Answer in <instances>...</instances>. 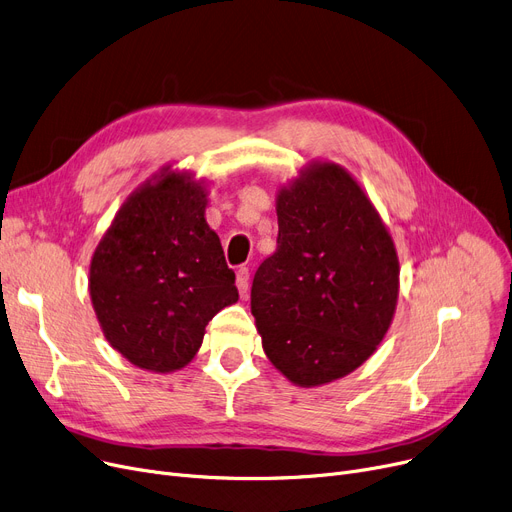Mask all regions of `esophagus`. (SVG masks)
<instances>
[{"instance_id": "esophagus-1", "label": "esophagus", "mask_w": 512, "mask_h": 512, "mask_svg": "<svg viewBox=\"0 0 512 512\" xmlns=\"http://www.w3.org/2000/svg\"><path fill=\"white\" fill-rule=\"evenodd\" d=\"M235 285H237V291L241 298L248 296V287H250V271L246 269V266H241V269H237L235 273Z\"/></svg>"}]
</instances>
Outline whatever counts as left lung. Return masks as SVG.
Segmentation results:
<instances>
[{
  "instance_id": "1",
  "label": "left lung",
  "mask_w": 512,
  "mask_h": 512,
  "mask_svg": "<svg viewBox=\"0 0 512 512\" xmlns=\"http://www.w3.org/2000/svg\"><path fill=\"white\" fill-rule=\"evenodd\" d=\"M277 252L252 283V314L273 367L300 387L367 362L394 321L396 243L344 166L308 162L277 191Z\"/></svg>"
}]
</instances>
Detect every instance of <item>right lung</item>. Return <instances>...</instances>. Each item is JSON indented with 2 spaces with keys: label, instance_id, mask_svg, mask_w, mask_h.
I'll use <instances>...</instances> for the list:
<instances>
[{
  "label": "right lung",
  "instance_id": "add662e5",
  "mask_svg": "<svg viewBox=\"0 0 512 512\" xmlns=\"http://www.w3.org/2000/svg\"><path fill=\"white\" fill-rule=\"evenodd\" d=\"M206 206L208 183L166 164L118 208L91 256L97 323L137 369L187 367L208 321L239 298Z\"/></svg>",
  "mask_w": 512,
  "mask_h": 512
}]
</instances>
